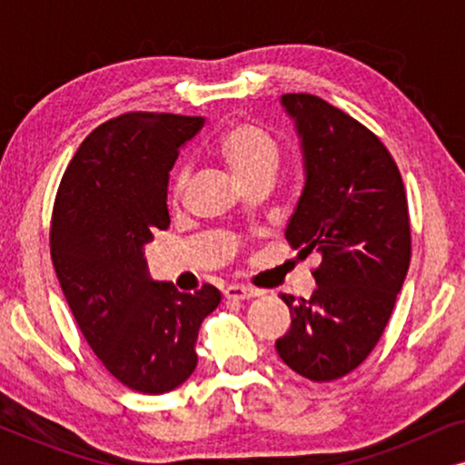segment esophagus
Instances as JSON below:
<instances>
[{
	"instance_id": "1",
	"label": "esophagus",
	"mask_w": 465,
	"mask_h": 465,
	"mask_svg": "<svg viewBox=\"0 0 465 465\" xmlns=\"http://www.w3.org/2000/svg\"><path fill=\"white\" fill-rule=\"evenodd\" d=\"M260 292L256 288H250V285H239V283H231L224 288V296L231 298V301H245V298H253L258 296Z\"/></svg>"
}]
</instances>
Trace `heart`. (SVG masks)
Returning a JSON list of instances; mask_svg holds the SVG:
<instances>
[{
  "instance_id": "obj_1",
  "label": "heart",
  "mask_w": 465,
  "mask_h": 465,
  "mask_svg": "<svg viewBox=\"0 0 465 465\" xmlns=\"http://www.w3.org/2000/svg\"><path fill=\"white\" fill-rule=\"evenodd\" d=\"M215 152L231 164L241 182L256 177H272L282 161V145L269 131L252 123H237L222 133L215 142ZM190 171L186 164L175 175L173 193L180 196L186 188Z\"/></svg>"
}]
</instances>
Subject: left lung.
<instances>
[{"label": "left lung", "instance_id": "left-lung-1", "mask_svg": "<svg viewBox=\"0 0 465 465\" xmlns=\"http://www.w3.org/2000/svg\"><path fill=\"white\" fill-rule=\"evenodd\" d=\"M304 158V188L285 239L320 253L311 298L282 294L292 326L279 358L311 381L341 379L377 345L411 264V222L402 175L364 124L315 94L290 93Z\"/></svg>", "mask_w": 465, "mask_h": 465}]
</instances>
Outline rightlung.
<instances>
[{"instance_id": "right-lung-1", "label": "right lung", "mask_w": 465, "mask_h": 465, "mask_svg": "<svg viewBox=\"0 0 465 465\" xmlns=\"http://www.w3.org/2000/svg\"><path fill=\"white\" fill-rule=\"evenodd\" d=\"M205 120L129 112L97 126L63 173L50 256L80 332L107 371L139 393H167L196 368V339L222 294L154 282L143 245L169 228L167 183Z\"/></svg>"}]
</instances>
